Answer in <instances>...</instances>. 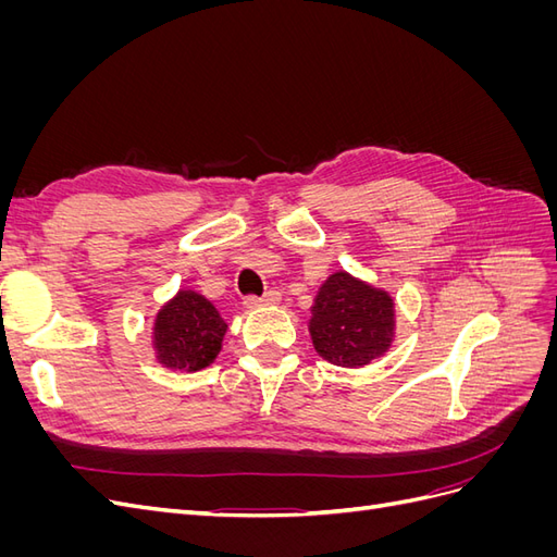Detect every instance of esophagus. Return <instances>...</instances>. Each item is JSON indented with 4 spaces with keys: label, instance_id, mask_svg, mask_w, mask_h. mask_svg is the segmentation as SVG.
<instances>
[{
    "label": "esophagus",
    "instance_id": "obj_1",
    "mask_svg": "<svg viewBox=\"0 0 557 557\" xmlns=\"http://www.w3.org/2000/svg\"><path fill=\"white\" fill-rule=\"evenodd\" d=\"M278 301H281V293L278 290H269L262 297H252V295L246 297L244 305L248 309H252V307H274V305H278Z\"/></svg>",
    "mask_w": 557,
    "mask_h": 557
}]
</instances>
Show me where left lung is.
I'll return each mask as SVG.
<instances>
[{"mask_svg": "<svg viewBox=\"0 0 557 557\" xmlns=\"http://www.w3.org/2000/svg\"><path fill=\"white\" fill-rule=\"evenodd\" d=\"M309 332L320 358L339 367H364L393 344V297L346 272H336L320 285L313 299Z\"/></svg>", "mask_w": 557, "mask_h": 557, "instance_id": "obj_1", "label": "left lung"}]
</instances>
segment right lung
Masks as SVG:
<instances>
[{
  "mask_svg": "<svg viewBox=\"0 0 557 557\" xmlns=\"http://www.w3.org/2000/svg\"><path fill=\"white\" fill-rule=\"evenodd\" d=\"M225 332L227 323L207 297L181 290L156 318L158 362L178 372H199L215 360Z\"/></svg>",
  "mask_w": 557,
  "mask_h": 557,
  "instance_id": "obj_1",
  "label": "right lung"
}]
</instances>
